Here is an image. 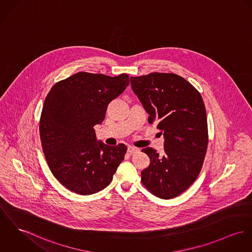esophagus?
Here are the masks:
<instances>
[{
    "mask_svg": "<svg viewBox=\"0 0 252 252\" xmlns=\"http://www.w3.org/2000/svg\"><path fill=\"white\" fill-rule=\"evenodd\" d=\"M137 152H138V149L136 148V147H134V146H128V153H129V154L133 155V154L137 153Z\"/></svg>",
    "mask_w": 252,
    "mask_h": 252,
    "instance_id": "34e87169",
    "label": "esophagus"
}]
</instances>
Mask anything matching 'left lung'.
<instances>
[{"mask_svg": "<svg viewBox=\"0 0 252 252\" xmlns=\"http://www.w3.org/2000/svg\"><path fill=\"white\" fill-rule=\"evenodd\" d=\"M131 87L163 134V154L142 149L150 159L141 171L143 185L156 196L170 199L184 192L197 178L205 158L208 127L200 93L183 77L173 73H150L131 77Z\"/></svg>", "mask_w": 252, "mask_h": 252, "instance_id": "obj_1", "label": "left lung"}]
</instances>
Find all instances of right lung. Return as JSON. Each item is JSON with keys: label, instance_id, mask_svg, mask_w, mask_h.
<instances>
[{"label": "right lung", "instance_id": "right-lung-1", "mask_svg": "<svg viewBox=\"0 0 252 252\" xmlns=\"http://www.w3.org/2000/svg\"><path fill=\"white\" fill-rule=\"evenodd\" d=\"M129 86V76L79 72L57 83L46 96L40 139L54 176L70 190L88 195L112 182L124 159L125 144L97 140L93 127L105 119L108 105Z\"/></svg>", "mask_w": 252, "mask_h": 252}]
</instances>
